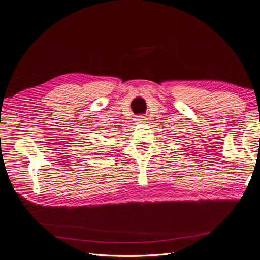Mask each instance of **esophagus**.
<instances>
[{"label": "esophagus", "instance_id": "esophagus-1", "mask_svg": "<svg viewBox=\"0 0 260 260\" xmlns=\"http://www.w3.org/2000/svg\"><path fill=\"white\" fill-rule=\"evenodd\" d=\"M146 120H147V119H146V117H145V116H139V117L137 118V121H139V122H145Z\"/></svg>", "mask_w": 260, "mask_h": 260}]
</instances>
